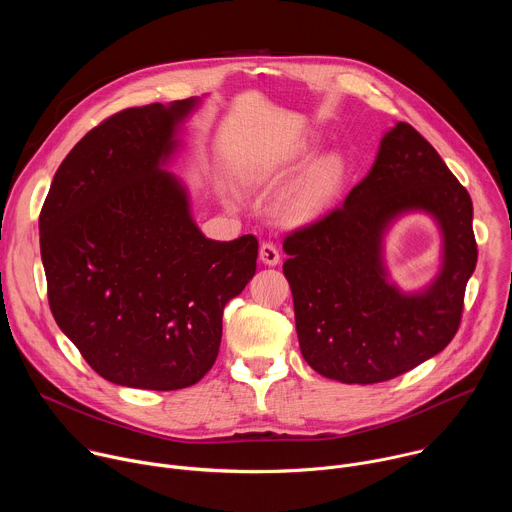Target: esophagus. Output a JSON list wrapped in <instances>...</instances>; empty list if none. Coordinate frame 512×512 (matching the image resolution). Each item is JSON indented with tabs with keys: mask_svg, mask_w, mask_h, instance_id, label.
Returning a JSON list of instances; mask_svg holds the SVG:
<instances>
[{
	"mask_svg": "<svg viewBox=\"0 0 512 512\" xmlns=\"http://www.w3.org/2000/svg\"><path fill=\"white\" fill-rule=\"evenodd\" d=\"M259 259H261V263L273 267V265L279 263L281 255H279V251H277V247H275L273 243H263V245L259 247Z\"/></svg>",
	"mask_w": 512,
	"mask_h": 512,
	"instance_id": "esophagus-1",
	"label": "esophagus"
}]
</instances>
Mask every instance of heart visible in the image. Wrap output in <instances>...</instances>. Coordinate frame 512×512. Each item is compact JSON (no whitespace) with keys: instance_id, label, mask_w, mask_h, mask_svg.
Listing matches in <instances>:
<instances>
[{"instance_id":"1","label":"heart","mask_w":512,"mask_h":512,"mask_svg":"<svg viewBox=\"0 0 512 512\" xmlns=\"http://www.w3.org/2000/svg\"><path fill=\"white\" fill-rule=\"evenodd\" d=\"M315 148V140L303 138L291 152L257 160V164L249 170L247 183H259L269 177L271 166L281 164L287 158H307ZM346 183V162L337 152H327L319 156L303 177L293 185L287 197L281 203V217L287 223H303L333 205V201L342 193Z\"/></svg>"}]
</instances>
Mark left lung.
<instances>
[{"label": "left lung", "instance_id": "1", "mask_svg": "<svg viewBox=\"0 0 512 512\" xmlns=\"http://www.w3.org/2000/svg\"><path fill=\"white\" fill-rule=\"evenodd\" d=\"M424 210L443 231V267L420 294L387 281L383 235ZM305 362L344 384L392 380L440 354L458 331L476 267L472 201L434 146L408 122L384 134L368 177L346 201L283 241Z\"/></svg>", "mask_w": 512, "mask_h": 512}]
</instances>
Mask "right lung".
Here are the masks:
<instances>
[{
  "label": "right lung",
  "instance_id": "obj_1",
  "mask_svg": "<svg viewBox=\"0 0 512 512\" xmlns=\"http://www.w3.org/2000/svg\"><path fill=\"white\" fill-rule=\"evenodd\" d=\"M197 104L156 102L100 122L56 170L40 213L54 319L118 386L197 384L217 360L227 301L257 269V239H207L164 170Z\"/></svg>",
  "mask_w": 512,
  "mask_h": 512
}]
</instances>
